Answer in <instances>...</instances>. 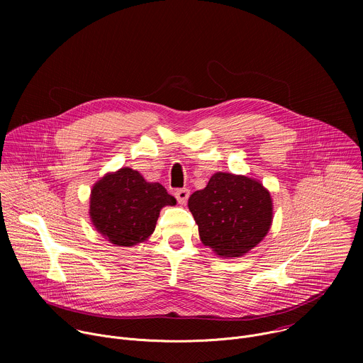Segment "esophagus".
<instances>
[{"label":"esophagus","instance_id":"obj_1","mask_svg":"<svg viewBox=\"0 0 363 363\" xmlns=\"http://www.w3.org/2000/svg\"><path fill=\"white\" fill-rule=\"evenodd\" d=\"M175 198L179 203H185L189 198V189L188 188H179L175 191Z\"/></svg>","mask_w":363,"mask_h":363}]
</instances>
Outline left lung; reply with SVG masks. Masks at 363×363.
<instances>
[{
	"label": "left lung",
	"mask_w": 363,
	"mask_h": 363,
	"mask_svg": "<svg viewBox=\"0 0 363 363\" xmlns=\"http://www.w3.org/2000/svg\"><path fill=\"white\" fill-rule=\"evenodd\" d=\"M201 241L221 257H240L260 242L273 221L270 192L244 175L217 172L188 199Z\"/></svg>",
	"instance_id": "obj_1"
}]
</instances>
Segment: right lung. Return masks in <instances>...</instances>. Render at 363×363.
<instances>
[{
	"mask_svg": "<svg viewBox=\"0 0 363 363\" xmlns=\"http://www.w3.org/2000/svg\"><path fill=\"white\" fill-rule=\"evenodd\" d=\"M175 203L161 184L146 182L138 171L122 168L93 186L90 218L108 241L132 247L153 233L162 206Z\"/></svg>",
	"mask_w": 363,
	"mask_h": 363,
	"instance_id": "add662e5",
	"label": "right lung"
}]
</instances>
